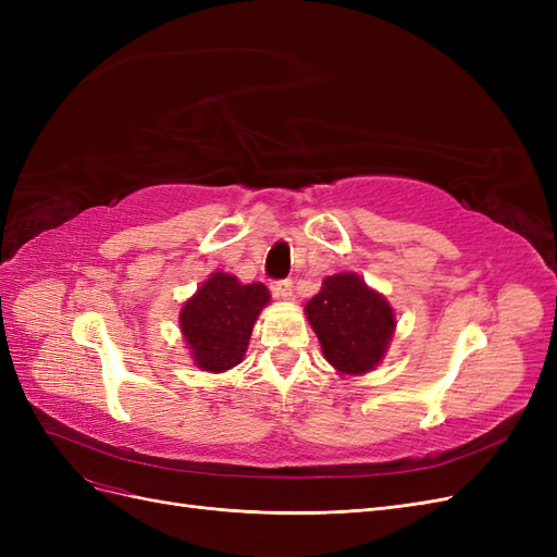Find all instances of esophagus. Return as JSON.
<instances>
[{
	"mask_svg": "<svg viewBox=\"0 0 557 557\" xmlns=\"http://www.w3.org/2000/svg\"><path fill=\"white\" fill-rule=\"evenodd\" d=\"M274 295L278 299H293V281L285 278V281H276L274 283Z\"/></svg>",
	"mask_w": 557,
	"mask_h": 557,
	"instance_id": "obj_1",
	"label": "esophagus"
}]
</instances>
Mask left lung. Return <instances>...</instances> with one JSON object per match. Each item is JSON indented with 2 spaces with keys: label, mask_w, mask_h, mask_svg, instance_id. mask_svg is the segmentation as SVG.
Returning <instances> with one entry per match:
<instances>
[{
  "label": "left lung",
  "mask_w": 557,
  "mask_h": 557,
  "mask_svg": "<svg viewBox=\"0 0 557 557\" xmlns=\"http://www.w3.org/2000/svg\"><path fill=\"white\" fill-rule=\"evenodd\" d=\"M305 311L325 360L348 376L372 372L395 332V311L387 299L350 272L327 276Z\"/></svg>",
  "instance_id": "1"
}]
</instances>
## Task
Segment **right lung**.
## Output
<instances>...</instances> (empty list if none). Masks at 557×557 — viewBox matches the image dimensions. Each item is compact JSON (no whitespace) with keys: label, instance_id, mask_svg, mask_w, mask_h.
<instances>
[{"label":"right lung","instance_id":"add662e5","mask_svg":"<svg viewBox=\"0 0 557 557\" xmlns=\"http://www.w3.org/2000/svg\"><path fill=\"white\" fill-rule=\"evenodd\" d=\"M262 283H239L225 272L211 274L185 301L178 323L193 360L205 372L221 374L244 360L252 325L269 305Z\"/></svg>","mask_w":557,"mask_h":557}]
</instances>
